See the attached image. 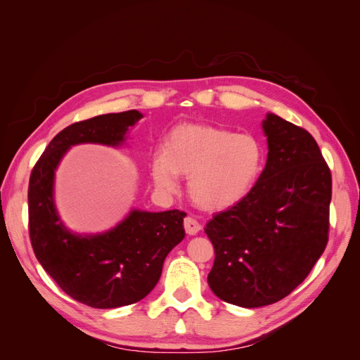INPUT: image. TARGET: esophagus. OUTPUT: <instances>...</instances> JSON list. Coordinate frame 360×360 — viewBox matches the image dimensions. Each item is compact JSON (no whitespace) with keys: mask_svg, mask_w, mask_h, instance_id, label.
<instances>
[{"mask_svg":"<svg viewBox=\"0 0 360 360\" xmlns=\"http://www.w3.org/2000/svg\"><path fill=\"white\" fill-rule=\"evenodd\" d=\"M184 229L188 235H196L201 231V226L193 217H187L184 218Z\"/></svg>","mask_w":360,"mask_h":360,"instance_id":"34e87169","label":"esophagus"}]
</instances>
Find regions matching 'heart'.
Wrapping results in <instances>:
<instances>
[{"mask_svg": "<svg viewBox=\"0 0 360 360\" xmlns=\"http://www.w3.org/2000/svg\"><path fill=\"white\" fill-rule=\"evenodd\" d=\"M266 153L255 136L217 125L182 124L165 139V150L151 159L155 186L165 193L188 176V195L209 212L231 209L246 198L263 173Z\"/></svg>", "mask_w": 360, "mask_h": 360, "instance_id": "obj_1", "label": "heart"}]
</instances>
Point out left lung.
<instances>
[{
    "mask_svg": "<svg viewBox=\"0 0 360 360\" xmlns=\"http://www.w3.org/2000/svg\"><path fill=\"white\" fill-rule=\"evenodd\" d=\"M267 160L254 190L210 219L209 286L221 300L259 308L289 295L323 254L331 172L307 129L269 112Z\"/></svg>",
    "mask_w": 360,
    "mask_h": 360,
    "instance_id": "obj_1",
    "label": "left lung"
}]
</instances>
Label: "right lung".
I'll return each instance as SVG.
<instances>
[{"instance_id":"add662e5","label":"right lung","mask_w":360,"mask_h":360,"mask_svg":"<svg viewBox=\"0 0 360 360\" xmlns=\"http://www.w3.org/2000/svg\"><path fill=\"white\" fill-rule=\"evenodd\" d=\"M143 116L136 110L75 122L46 147L29 179V236L43 269L65 292L91 308L127 307L147 297L162 274L164 259L186 236L181 210L133 209L102 233H74L53 201L56 170L79 143L119 147L129 127Z\"/></svg>"}]
</instances>
